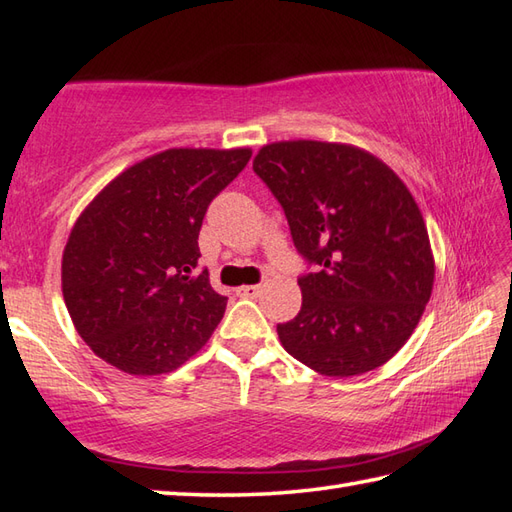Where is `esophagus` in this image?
I'll list each match as a JSON object with an SVG mask.
<instances>
[{"label":"esophagus","mask_w":512,"mask_h":512,"mask_svg":"<svg viewBox=\"0 0 512 512\" xmlns=\"http://www.w3.org/2000/svg\"><path fill=\"white\" fill-rule=\"evenodd\" d=\"M259 292H262V288H259V286H242V288H237V295L239 297H246V299H255Z\"/></svg>","instance_id":"esophagus-1"}]
</instances>
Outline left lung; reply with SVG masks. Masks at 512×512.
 I'll list each match as a JSON object with an SVG mask.
<instances>
[{
    "label": "left lung",
    "mask_w": 512,
    "mask_h": 512,
    "mask_svg": "<svg viewBox=\"0 0 512 512\" xmlns=\"http://www.w3.org/2000/svg\"><path fill=\"white\" fill-rule=\"evenodd\" d=\"M253 171L284 209L299 255L317 266L299 277L297 317L277 325L281 345L323 376L387 363L416 330L436 275L405 182L367 151L321 140L266 145Z\"/></svg>",
    "instance_id": "8db88e82"
}]
</instances>
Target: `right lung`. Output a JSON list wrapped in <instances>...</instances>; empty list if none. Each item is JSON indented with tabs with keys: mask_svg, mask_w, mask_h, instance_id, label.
I'll list each match as a JSON object with an SVG mask.
<instances>
[{
	"mask_svg": "<svg viewBox=\"0 0 512 512\" xmlns=\"http://www.w3.org/2000/svg\"><path fill=\"white\" fill-rule=\"evenodd\" d=\"M253 151L167 149L125 169L76 220L61 286L76 332L125 374L178 369L209 341L226 297L198 268V235L215 195Z\"/></svg>",
	"mask_w": 512,
	"mask_h": 512,
	"instance_id": "1",
	"label": "right lung"
}]
</instances>
